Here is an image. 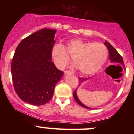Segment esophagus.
Wrapping results in <instances>:
<instances>
[{
	"mask_svg": "<svg viewBox=\"0 0 134 134\" xmlns=\"http://www.w3.org/2000/svg\"><path fill=\"white\" fill-rule=\"evenodd\" d=\"M64 74H65V75H69V74H72V72L69 71V70H65V71H64Z\"/></svg>",
	"mask_w": 134,
	"mask_h": 134,
	"instance_id": "34e87169",
	"label": "esophagus"
}]
</instances>
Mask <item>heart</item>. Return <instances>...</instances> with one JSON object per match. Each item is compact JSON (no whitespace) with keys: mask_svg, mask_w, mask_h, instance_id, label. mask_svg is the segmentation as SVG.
Returning a JSON list of instances; mask_svg holds the SVG:
<instances>
[{"mask_svg":"<svg viewBox=\"0 0 134 134\" xmlns=\"http://www.w3.org/2000/svg\"><path fill=\"white\" fill-rule=\"evenodd\" d=\"M73 58L82 74L95 73L100 69L107 60L108 50L101 43H92L80 38L69 40L65 48L62 43H56L52 49V57L55 65L63 69Z\"/></svg>","mask_w":134,"mask_h":134,"instance_id":"b5f03b06","label":"heart"}]
</instances>
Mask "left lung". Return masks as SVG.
<instances>
[{
  "instance_id": "obj_1",
  "label": "left lung",
  "mask_w": 134,
  "mask_h": 134,
  "mask_svg": "<svg viewBox=\"0 0 134 134\" xmlns=\"http://www.w3.org/2000/svg\"><path fill=\"white\" fill-rule=\"evenodd\" d=\"M104 45L107 46V48L108 49V51H109V53H110V56H109V58H110V60L111 63H113V64H121L122 66L124 67V60H123L122 57L121 56L119 53H118V52L116 51V50L115 49V48L111 45L110 43L108 42L107 41H106L104 43ZM87 79V78H81L80 77L79 79V86H80V84H82L83 82H84L85 81H86ZM77 90H76L73 93V96L75 100L76 101V102L79 105H81L82 107L85 108L86 109H93L91 108H90L87 106L84 105V104L82 103L81 102V101L79 100V98H78L77 96Z\"/></svg>"
}]
</instances>
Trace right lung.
Returning a JSON list of instances; mask_svg holds the SVG:
<instances>
[{"label": "right lung", "mask_w": 134, "mask_h": 134, "mask_svg": "<svg viewBox=\"0 0 134 134\" xmlns=\"http://www.w3.org/2000/svg\"><path fill=\"white\" fill-rule=\"evenodd\" d=\"M56 31L42 29L23 39L16 48L11 63L12 78L17 94L27 103H47L64 74L51 61Z\"/></svg>", "instance_id": "add662e5"}]
</instances>
